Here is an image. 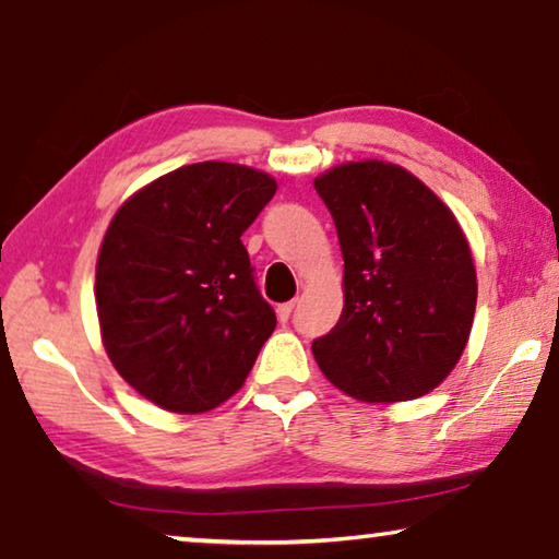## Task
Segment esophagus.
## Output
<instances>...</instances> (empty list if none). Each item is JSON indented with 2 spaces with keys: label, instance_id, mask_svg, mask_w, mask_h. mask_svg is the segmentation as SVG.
I'll return each instance as SVG.
<instances>
[{
  "label": "esophagus",
  "instance_id": "1",
  "mask_svg": "<svg viewBox=\"0 0 559 559\" xmlns=\"http://www.w3.org/2000/svg\"><path fill=\"white\" fill-rule=\"evenodd\" d=\"M293 308H296V302H293V300H290V302H281L278 310H276L281 323H288V318H290V313H293Z\"/></svg>",
  "mask_w": 559,
  "mask_h": 559
}]
</instances>
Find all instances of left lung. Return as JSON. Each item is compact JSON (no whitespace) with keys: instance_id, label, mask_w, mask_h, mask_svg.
I'll return each mask as SVG.
<instances>
[{"instance_id":"left-lung-1","label":"left lung","mask_w":559,"mask_h":559,"mask_svg":"<svg viewBox=\"0 0 559 559\" xmlns=\"http://www.w3.org/2000/svg\"><path fill=\"white\" fill-rule=\"evenodd\" d=\"M345 259L337 325L313 340L320 370L362 402L431 392L459 362L476 269L456 216L404 167L365 159L316 179Z\"/></svg>"}]
</instances>
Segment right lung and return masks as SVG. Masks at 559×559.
Returning <instances> with one entry per match:
<instances>
[{
    "mask_svg": "<svg viewBox=\"0 0 559 559\" xmlns=\"http://www.w3.org/2000/svg\"><path fill=\"white\" fill-rule=\"evenodd\" d=\"M276 187L210 159L155 179L112 216L96 266L103 345L163 409L200 414L229 400L276 328L241 243Z\"/></svg>",
    "mask_w": 559,
    "mask_h": 559,
    "instance_id": "obj_1",
    "label": "right lung"
}]
</instances>
